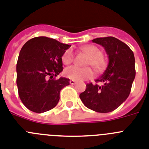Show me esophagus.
<instances>
[{"instance_id": "1", "label": "esophagus", "mask_w": 149, "mask_h": 149, "mask_svg": "<svg viewBox=\"0 0 149 149\" xmlns=\"http://www.w3.org/2000/svg\"><path fill=\"white\" fill-rule=\"evenodd\" d=\"M70 83L71 85H74V84H76V81H74V80H70Z\"/></svg>"}]
</instances>
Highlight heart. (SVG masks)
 Masks as SVG:
<instances>
[{"mask_svg": "<svg viewBox=\"0 0 149 149\" xmlns=\"http://www.w3.org/2000/svg\"><path fill=\"white\" fill-rule=\"evenodd\" d=\"M82 52L89 57L86 65L91 66L96 71H99L102 69L104 65V59L102 56V52L99 48L95 46L89 45L82 48ZM61 60L63 64L65 65L71 64L74 60V54L73 50L68 49L62 55ZM64 75L66 77L72 80H84L91 78L93 76V71L91 68H80L76 66H70L64 70Z\"/></svg>", "mask_w": 149, "mask_h": 149, "instance_id": "heart-1", "label": "heart"}]
</instances>
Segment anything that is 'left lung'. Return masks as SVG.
Segmentation results:
<instances>
[{
	"instance_id": "left-lung-1",
	"label": "left lung",
	"mask_w": 149,
	"mask_h": 149,
	"mask_svg": "<svg viewBox=\"0 0 149 149\" xmlns=\"http://www.w3.org/2000/svg\"><path fill=\"white\" fill-rule=\"evenodd\" d=\"M92 42L105 49L109 64L103 74L95 80L103 85L87 84L79 97L87 108L107 113L115 110L128 97L136 75L135 58L130 47L116 37H100Z\"/></svg>"
}]
</instances>
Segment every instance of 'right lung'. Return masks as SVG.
I'll return each instance as SVG.
<instances>
[{
  "label": "right lung",
  "mask_w": 149,
  "mask_h": 149,
  "mask_svg": "<svg viewBox=\"0 0 149 149\" xmlns=\"http://www.w3.org/2000/svg\"><path fill=\"white\" fill-rule=\"evenodd\" d=\"M70 47L46 37L31 39L19 53L16 83L21 100L29 110L41 113L53 109L69 79L55 76L63 70L61 57Z\"/></svg>",
  "instance_id": "1"
}]
</instances>
